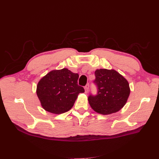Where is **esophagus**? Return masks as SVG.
Listing matches in <instances>:
<instances>
[{"label":"esophagus","instance_id":"obj_1","mask_svg":"<svg viewBox=\"0 0 159 159\" xmlns=\"http://www.w3.org/2000/svg\"><path fill=\"white\" fill-rule=\"evenodd\" d=\"M89 84H87V85L84 87L85 93H88V91H89Z\"/></svg>","mask_w":159,"mask_h":159}]
</instances>
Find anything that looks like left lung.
Instances as JSON below:
<instances>
[{"label":"left lung","instance_id":"1","mask_svg":"<svg viewBox=\"0 0 159 159\" xmlns=\"http://www.w3.org/2000/svg\"><path fill=\"white\" fill-rule=\"evenodd\" d=\"M98 92L89 95L91 107L97 113L110 115L120 110L127 102L130 94L128 80L115 70L100 69L95 71Z\"/></svg>","mask_w":159,"mask_h":159}]
</instances>
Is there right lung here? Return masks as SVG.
<instances>
[{"label": "right lung", "instance_id": "obj_1", "mask_svg": "<svg viewBox=\"0 0 159 159\" xmlns=\"http://www.w3.org/2000/svg\"><path fill=\"white\" fill-rule=\"evenodd\" d=\"M79 75L67 68L49 71L37 86V95L43 109L59 115L68 111L84 89L77 84Z\"/></svg>", "mask_w": 159, "mask_h": 159}]
</instances>
